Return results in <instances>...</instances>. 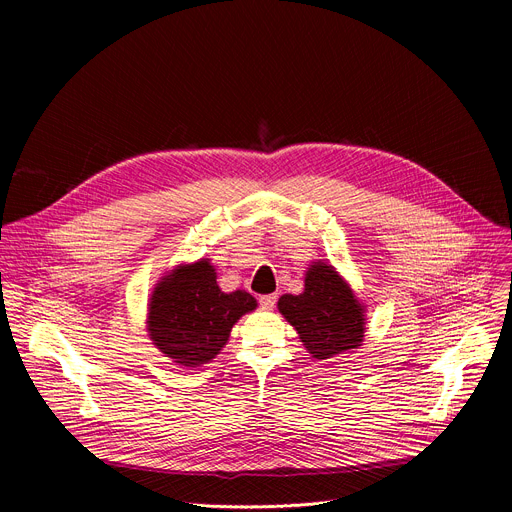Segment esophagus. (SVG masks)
<instances>
[{"label":"esophagus","instance_id":"obj_1","mask_svg":"<svg viewBox=\"0 0 512 512\" xmlns=\"http://www.w3.org/2000/svg\"><path fill=\"white\" fill-rule=\"evenodd\" d=\"M275 302H277V296H275V294H269V296H261V298H259V304H261L263 310H273Z\"/></svg>","mask_w":512,"mask_h":512}]
</instances>
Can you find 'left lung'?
I'll use <instances>...</instances> for the list:
<instances>
[{"mask_svg": "<svg viewBox=\"0 0 512 512\" xmlns=\"http://www.w3.org/2000/svg\"><path fill=\"white\" fill-rule=\"evenodd\" d=\"M277 310L318 360L352 354L367 332V306L336 267L320 259L308 267L302 294H283Z\"/></svg>", "mask_w": 512, "mask_h": 512, "instance_id": "obj_1", "label": "left lung"}]
</instances>
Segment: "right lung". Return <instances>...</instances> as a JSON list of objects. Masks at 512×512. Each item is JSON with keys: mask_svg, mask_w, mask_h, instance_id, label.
Masks as SVG:
<instances>
[{"mask_svg": "<svg viewBox=\"0 0 512 512\" xmlns=\"http://www.w3.org/2000/svg\"><path fill=\"white\" fill-rule=\"evenodd\" d=\"M257 308L245 289L223 291L210 259L166 271L148 300L145 330L152 344L184 369L210 362L229 342L233 326Z\"/></svg>", "mask_w": 512, "mask_h": 512, "instance_id": "right-lung-1", "label": "right lung"}]
</instances>
